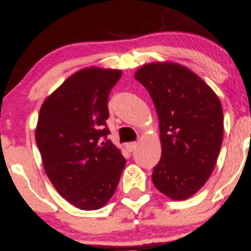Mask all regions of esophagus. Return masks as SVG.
Segmentation results:
<instances>
[{"instance_id":"esophagus-1","label":"esophagus","mask_w":251,"mask_h":251,"mask_svg":"<svg viewBox=\"0 0 251 251\" xmlns=\"http://www.w3.org/2000/svg\"><path fill=\"white\" fill-rule=\"evenodd\" d=\"M136 147H137V143H136V142H131V143L126 144V149H127L128 151H133L136 149Z\"/></svg>"}]
</instances>
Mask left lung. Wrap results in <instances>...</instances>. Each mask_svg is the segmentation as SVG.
Instances as JSON below:
<instances>
[{"label":"left lung","mask_w":251,"mask_h":251,"mask_svg":"<svg viewBox=\"0 0 251 251\" xmlns=\"http://www.w3.org/2000/svg\"><path fill=\"white\" fill-rule=\"evenodd\" d=\"M135 78L147 88L159 118L161 158L154 186L174 201L194 196L216 165L224 138V111L216 93L188 68L146 64Z\"/></svg>","instance_id":"1"}]
</instances>
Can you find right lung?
Segmentation results:
<instances>
[{
    "mask_svg": "<svg viewBox=\"0 0 251 251\" xmlns=\"http://www.w3.org/2000/svg\"><path fill=\"white\" fill-rule=\"evenodd\" d=\"M120 70L85 68L68 77L41 105L35 138L58 193L81 210L113 197L126 159L107 138L108 96Z\"/></svg>",
    "mask_w": 251,
    "mask_h": 251,
    "instance_id": "add662e5",
    "label": "right lung"
}]
</instances>
